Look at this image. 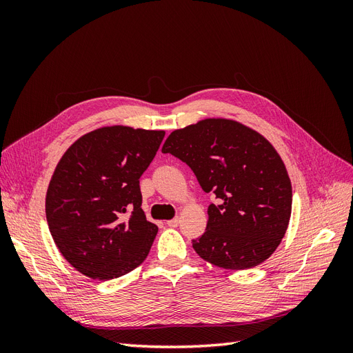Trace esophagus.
Listing matches in <instances>:
<instances>
[{
	"label": "esophagus",
	"mask_w": 353,
	"mask_h": 353,
	"mask_svg": "<svg viewBox=\"0 0 353 353\" xmlns=\"http://www.w3.org/2000/svg\"><path fill=\"white\" fill-rule=\"evenodd\" d=\"M168 225L169 227H172V228H175V227H178V223H179V218H174V219H169L168 222Z\"/></svg>",
	"instance_id": "1"
}]
</instances>
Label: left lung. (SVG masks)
<instances>
[{"label":"left lung","mask_w":353,"mask_h":353,"mask_svg":"<svg viewBox=\"0 0 353 353\" xmlns=\"http://www.w3.org/2000/svg\"><path fill=\"white\" fill-rule=\"evenodd\" d=\"M185 162L221 203L208 209L193 248L223 270H249L279 248L292 215L285 165L263 135L237 121L209 117L170 132L162 147Z\"/></svg>","instance_id":"8db88e82"}]
</instances>
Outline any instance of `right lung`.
<instances>
[{
  "mask_svg": "<svg viewBox=\"0 0 353 353\" xmlns=\"http://www.w3.org/2000/svg\"><path fill=\"white\" fill-rule=\"evenodd\" d=\"M165 131L113 125L78 138L47 190L46 215L59 252L92 280H113L147 258L157 234L141 209L140 176Z\"/></svg>",
  "mask_w": 353,
  "mask_h": 353,
  "instance_id": "right-lung-1",
  "label": "right lung"
}]
</instances>
